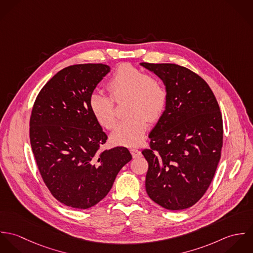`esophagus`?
Masks as SVG:
<instances>
[{
	"label": "esophagus",
	"instance_id": "obj_1",
	"mask_svg": "<svg viewBox=\"0 0 253 253\" xmlns=\"http://www.w3.org/2000/svg\"><path fill=\"white\" fill-rule=\"evenodd\" d=\"M130 153H131L133 158H139L141 156V151H139V150H137L135 148H131L130 149Z\"/></svg>",
	"mask_w": 253,
	"mask_h": 253
}]
</instances>
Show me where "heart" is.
<instances>
[{"instance_id": "1", "label": "heart", "mask_w": 253, "mask_h": 253, "mask_svg": "<svg viewBox=\"0 0 253 253\" xmlns=\"http://www.w3.org/2000/svg\"><path fill=\"white\" fill-rule=\"evenodd\" d=\"M107 89L110 96L100 92L89 96L92 115L103 127L110 129L117 118L114 101L126 99L128 116L116 125L111 139L116 144L138 146L144 138L147 121H157L166 108L168 94L163 82L131 64H122L109 79Z\"/></svg>"}]
</instances>
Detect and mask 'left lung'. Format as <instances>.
<instances>
[{"instance_id": "obj_1", "label": "left lung", "mask_w": 253, "mask_h": 253, "mask_svg": "<svg viewBox=\"0 0 253 253\" xmlns=\"http://www.w3.org/2000/svg\"><path fill=\"white\" fill-rule=\"evenodd\" d=\"M166 85L167 104L151 130L142 154L149 168L145 187L164 209L194 206L215 174L223 144V122L216 98L199 75L171 63H140Z\"/></svg>"}]
</instances>
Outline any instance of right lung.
Returning a JSON list of instances; mask_svg holds the SVG:
<instances>
[{"mask_svg": "<svg viewBox=\"0 0 253 253\" xmlns=\"http://www.w3.org/2000/svg\"><path fill=\"white\" fill-rule=\"evenodd\" d=\"M110 72L105 64H77L54 75L37 96L30 142L42 178L61 204L86 210L106 197L131 159L126 147L99 152L106 133L88 99Z\"/></svg>", "mask_w": 253, "mask_h": 253, "instance_id": "right-lung-1", "label": "right lung"}]
</instances>
